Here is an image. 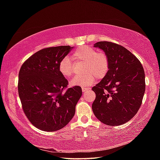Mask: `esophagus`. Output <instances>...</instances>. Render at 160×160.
<instances>
[{"label": "esophagus", "instance_id": "34e87169", "mask_svg": "<svg viewBox=\"0 0 160 160\" xmlns=\"http://www.w3.org/2000/svg\"><path fill=\"white\" fill-rule=\"evenodd\" d=\"M90 89H91V88H82V91L83 92H85V91H89Z\"/></svg>", "mask_w": 160, "mask_h": 160}]
</instances>
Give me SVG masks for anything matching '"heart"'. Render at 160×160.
<instances>
[{"instance_id": "heart-1", "label": "heart", "mask_w": 160, "mask_h": 160, "mask_svg": "<svg viewBox=\"0 0 160 160\" xmlns=\"http://www.w3.org/2000/svg\"><path fill=\"white\" fill-rule=\"evenodd\" d=\"M75 62H84L83 75H75L70 84L72 86L87 87L95 82L96 77L102 79L108 73L109 61L105 52H98L94 48L89 46H83L77 49L72 55ZM58 70L60 74L66 78L72 76L74 67L69 57H65L59 61Z\"/></svg>"}]
</instances>
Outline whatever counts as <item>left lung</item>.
<instances>
[{
	"instance_id": "left-lung-1",
	"label": "left lung",
	"mask_w": 160,
	"mask_h": 160,
	"mask_svg": "<svg viewBox=\"0 0 160 160\" xmlns=\"http://www.w3.org/2000/svg\"><path fill=\"white\" fill-rule=\"evenodd\" d=\"M95 47L102 49L109 61L108 73L93 90L92 104L95 117L110 126L132 119L142 105L146 90L145 72L138 58L125 47L108 41H99Z\"/></svg>"
}]
</instances>
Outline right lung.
<instances>
[{
    "mask_svg": "<svg viewBox=\"0 0 160 160\" xmlns=\"http://www.w3.org/2000/svg\"><path fill=\"white\" fill-rule=\"evenodd\" d=\"M72 48L42 49L24 62L19 71L18 91L23 111L34 126L41 130H59L75 115L81 88L74 86L65 91L68 81L58 70L59 61Z\"/></svg>",
    "mask_w": 160,
    "mask_h": 160,
    "instance_id": "right-lung-1",
    "label": "right lung"
}]
</instances>
